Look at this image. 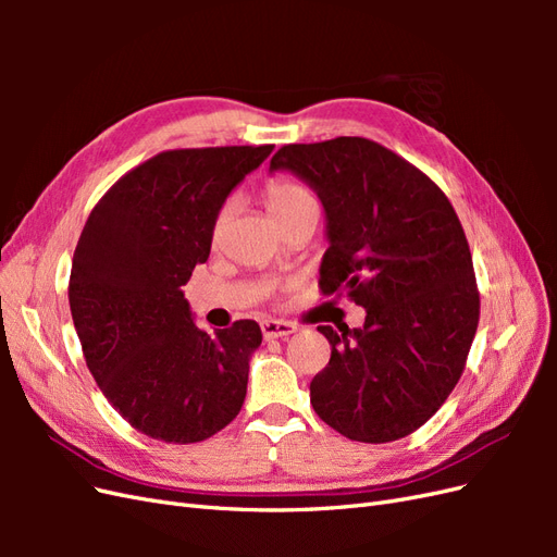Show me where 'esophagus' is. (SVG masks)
Masks as SVG:
<instances>
[{
    "label": "esophagus",
    "mask_w": 557,
    "mask_h": 557,
    "mask_svg": "<svg viewBox=\"0 0 557 557\" xmlns=\"http://www.w3.org/2000/svg\"><path fill=\"white\" fill-rule=\"evenodd\" d=\"M297 332V325L290 320H264L262 336L264 339H278V336H290Z\"/></svg>",
    "instance_id": "1"
}]
</instances>
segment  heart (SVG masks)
Wrapping results in <instances>:
<instances>
[{"label": "heart", "instance_id": "heart-1", "mask_svg": "<svg viewBox=\"0 0 557 557\" xmlns=\"http://www.w3.org/2000/svg\"><path fill=\"white\" fill-rule=\"evenodd\" d=\"M262 199H264L269 213L276 218L278 225L288 221V218H293L297 211H301L305 207L315 205L313 197L309 195L307 188H301L299 183L285 178V176L269 178L264 183V188H262ZM232 211H234V201L232 199H227L225 205L218 209L213 227H211L213 244L223 237V232H225L230 218H232Z\"/></svg>", "mask_w": 557, "mask_h": 557}]
</instances>
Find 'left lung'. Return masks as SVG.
I'll use <instances>...</instances> for the list:
<instances>
[{
  "mask_svg": "<svg viewBox=\"0 0 557 557\" xmlns=\"http://www.w3.org/2000/svg\"><path fill=\"white\" fill-rule=\"evenodd\" d=\"M323 201L320 293L348 295L364 325H320L332 356L311 404L352 442L416 432L460 381L479 325V288L458 213L430 176L362 137L288 144L269 162Z\"/></svg>",
  "mask_w": 557,
  "mask_h": 557,
  "instance_id": "1",
  "label": "left lung"
}]
</instances>
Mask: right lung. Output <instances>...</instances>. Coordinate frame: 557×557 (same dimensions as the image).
<instances>
[{"label":"right lung","instance_id":"1","mask_svg":"<svg viewBox=\"0 0 557 557\" xmlns=\"http://www.w3.org/2000/svg\"><path fill=\"white\" fill-rule=\"evenodd\" d=\"M272 150H164L117 178L81 232L70 309L83 356L111 407L150 440L205 442L242 411L260 325L207 334L181 285L209 258L218 209Z\"/></svg>","mask_w":557,"mask_h":557}]
</instances>
